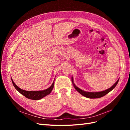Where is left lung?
<instances>
[{
    "instance_id": "obj_1",
    "label": "left lung",
    "mask_w": 130,
    "mask_h": 130,
    "mask_svg": "<svg viewBox=\"0 0 130 130\" xmlns=\"http://www.w3.org/2000/svg\"><path fill=\"white\" fill-rule=\"evenodd\" d=\"M72 83L74 87L75 88L77 91L81 94L82 95H83L86 98H90V99H95V98H100L101 97H103L105 96L106 94H107L109 92L111 91L112 90H113L114 88L116 87V86L118 84V82L119 81V79L117 80V81L116 82V83L114 84L111 87H110L109 88L103 90V91L101 92H86L85 90H83L77 87V86L74 84V81H73V76L72 77Z\"/></svg>"
}]
</instances>
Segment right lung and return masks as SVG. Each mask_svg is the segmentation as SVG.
<instances>
[{"mask_svg":"<svg viewBox=\"0 0 130 130\" xmlns=\"http://www.w3.org/2000/svg\"><path fill=\"white\" fill-rule=\"evenodd\" d=\"M12 82L13 85L14 86V88L16 89L20 93L23 95H24L26 98H28L29 99L31 100H38L42 99L43 98L44 96L49 95V94L52 92V90L54 88V81L53 82L52 85L50 86L48 88L46 89L43 90H38V91H27V90H23L15 84L14 82H13V80L11 78Z\"/></svg>","mask_w":130,"mask_h":130,"instance_id":"1","label":"right lung"}]
</instances>
